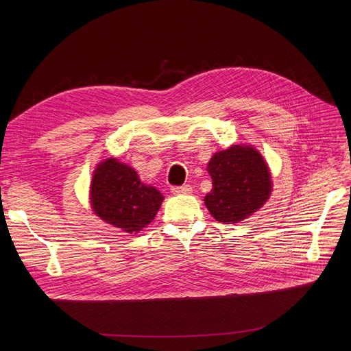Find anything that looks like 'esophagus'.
<instances>
[{
    "instance_id": "esophagus-1",
    "label": "esophagus",
    "mask_w": 351,
    "mask_h": 351,
    "mask_svg": "<svg viewBox=\"0 0 351 351\" xmlns=\"http://www.w3.org/2000/svg\"><path fill=\"white\" fill-rule=\"evenodd\" d=\"M172 193H175V195H188V193H192V186L191 185L175 186V188H172Z\"/></svg>"
}]
</instances>
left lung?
Segmentation results:
<instances>
[{
  "instance_id": "left-lung-1",
  "label": "left lung",
  "mask_w": 351,
  "mask_h": 351,
  "mask_svg": "<svg viewBox=\"0 0 351 351\" xmlns=\"http://www.w3.org/2000/svg\"><path fill=\"white\" fill-rule=\"evenodd\" d=\"M212 191L205 196L210 215L225 225L242 222L270 196L269 166L253 146L233 145L216 152L209 163Z\"/></svg>"
}]
</instances>
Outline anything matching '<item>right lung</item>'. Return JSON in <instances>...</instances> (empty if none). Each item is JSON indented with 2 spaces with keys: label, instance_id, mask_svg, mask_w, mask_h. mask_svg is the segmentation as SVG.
<instances>
[{
  "label": "right lung",
  "instance_id": "1",
  "mask_svg": "<svg viewBox=\"0 0 351 351\" xmlns=\"http://www.w3.org/2000/svg\"><path fill=\"white\" fill-rule=\"evenodd\" d=\"M162 193L141 182L131 166L106 159L94 171L90 205L95 215L126 233H138L155 219Z\"/></svg>",
  "mask_w": 351,
  "mask_h": 351
}]
</instances>
